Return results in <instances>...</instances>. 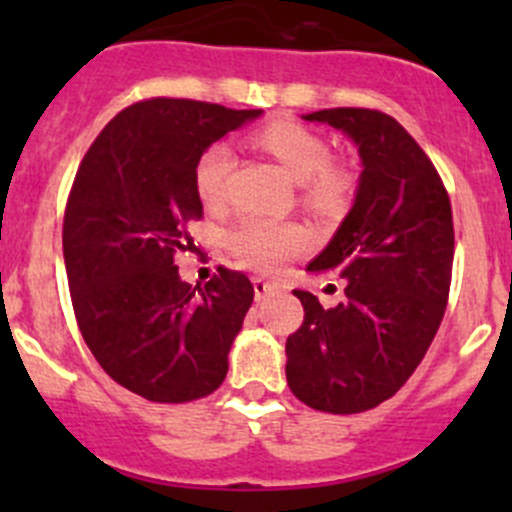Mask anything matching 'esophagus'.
<instances>
[{"instance_id":"34e87169","label":"esophagus","mask_w":512,"mask_h":512,"mask_svg":"<svg viewBox=\"0 0 512 512\" xmlns=\"http://www.w3.org/2000/svg\"><path fill=\"white\" fill-rule=\"evenodd\" d=\"M252 285H255V299H257V302H260V299H265V297H270L272 289H275L270 285V282L262 280V277H255V280H252Z\"/></svg>"}]
</instances>
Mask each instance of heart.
I'll return each instance as SVG.
<instances>
[{"mask_svg":"<svg viewBox=\"0 0 512 512\" xmlns=\"http://www.w3.org/2000/svg\"><path fill=\"white\" fill-rule=\"evenodd\" d=\"M262 151L280 163L294 183L299 200L317 215H339L352 203L356 175L344 160H334L327 141L319 133L294 121H275L257 133ZM232 170V151L225 143L205 148L193 170L198 200L208 213H223L227 205V178ZM230 250L240 262L272 275L287 260L307 252L312 235L299 223L245 220L230 232Z\"/></svg>","mask_w":512,"mask_h":512,"instance_id":"b5f03b06","label":"heart"}]
</instances>
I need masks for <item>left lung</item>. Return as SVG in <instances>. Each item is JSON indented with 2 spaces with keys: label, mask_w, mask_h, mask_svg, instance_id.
<instances>
[{
  "label": "left lung",
  "mask_w": 512,
  "mask_h": 512,
  "mask_svg": "<svg viewBox=\"0 0 512 512\" xmlns=\"http://www.w3.org/2000/svg\"><path fill=\"white\" fill-rule=\"evenodd\" d=\"M347 133L361 156L352 213L309 262L337 272L344 299L324 309L294 289L302 327L287 337V384L309 409L359 414L409 381L441 327L453 272V213L431 158L376 108L304 116Z\"/></svg>",
  "instance_id": "left-lung-1"
}]
</instances>
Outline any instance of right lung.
<instances>
[{
  "label": "right lung",
  "instance_id": "obj_1",
  "mask_svg": "<svg viewBox=\"0 0 512 512\" xmlns=\"http://www.w3.org/2000/svg\"><path fill=\"white\" fill-rule=\"evenodd\" d=\"M262 111L146 98L106 123L76 170L64 210V262L81 337L116 384L188 404L225 381L227 352L255 289L218 267L193 287L175 255L203 218L193 170L205 148Z\"/></svg>",
  "mask_w": 512,
  "mask_h": 512
}]
</instances>
